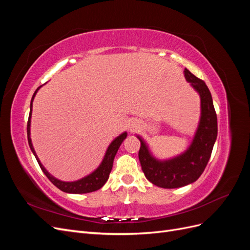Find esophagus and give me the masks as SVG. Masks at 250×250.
Listing matches in <instances>:
<instances>
[{"label": "esophagus", "mask_w": 250, "mask_h": 250, "mask_svg": "<svg viewBox=\"0 0 250 250\" xmlns=\"http://www.w3.org/2000/svg\"><path fill=\"white\" fill-rule=\"evenodd\" d=\"M134 127H135V126H130V130H133Z\"/></svg>", "instance_id": "1"}]
</instances>
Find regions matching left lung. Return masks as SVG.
Wrapping results in <instances>:
<instances>
[{
  "label": "left lung",
  "instance_id": "8db88e82",
  "mask_svg": "<svg viewBox=\"0 0 250 250\" xmlns=\"http://www.w3.org/2000/svg\"><path fill=\"white\" fill-rule=\"evenodd\" d=\"M185 77L197 90L201 101L200 122L190 147L171 160L158 161L138 135L141 142L139 158L142 170L150 183L164 188L185 187L197 180L207 167L217 139V115L208 87L188 69H185Z\"/></svg>",
  "mask_w": 250,
  "mask_h": 250
}]
</instances>
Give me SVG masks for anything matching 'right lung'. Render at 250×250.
<instances>
[{
    "instance_id": "1",
    "label": "right lung",
    "mask_w": 250,
    "mask_h": 250,
    "mask_svg": "<svg viewBox=\"0 0 250 250\" xmlns=\"http://www.w3.org/2000/svg\"><path fill=\"white\" fill-rule=\"evenodd\" d=\"M41 87H42V85L40 87H37L35 93L33 94V97L31 99V104H30V113H29V119H28V123H27V134H28L29 146H30V149H31V151L33 152L37 163H39L41 169L44 173V175L49 178L51 183L55 187H57L59 190H62V192L71 193V194H84V193H90V192L99 190V188H101L105 185V183H106L108 177H109L110 171L112 169L113 160H115V156L118 152V149L120 148L121 144L123 143V141L127 137V132H123L122 134H120L118 138H116L111 142V144L106 150V153H105V155H104V158H103L101 165L93 173H90L89 175L83 177L79 180H76V181H62V180H59V179L55 178L54 176H52L51 174L46 169H44V167L42 165L40 158L37 157V155L35 153V150L33 148L32 142H31V138H30V124H31L32 102H33V99H34L36 93H37V90H39Z\"/></svg>"
}]
</instances>
